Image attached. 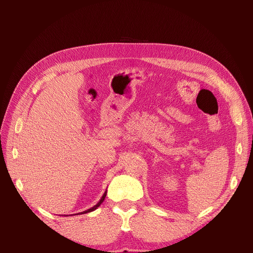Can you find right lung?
Listing matches in <instances>:
<instances>
[{
    "mask_svg": "<svg viewBox=\"0 0 253 253\" xmlns=\"http://www.w3.org/2000/svg\"><path fill=\"white\" fill-rule=\"evenodd\" d=\"M105 196H106V191L105 192L103 193V195H102V197L100 198V201H99L94 207H91L90 209H87V210H85V211H83V212H80L81 214H83V213H87V212H91V211H94V210H96L99 206H100L102 203H103V201H104V198H105ZM64 216H68V215H64Z\"/></svg>",
    "mask_w": 253,
    "mask_h": 253,
    "instance_id": "1",
    "label": "right lung"
}]
</instances>
